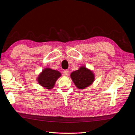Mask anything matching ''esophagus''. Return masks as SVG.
<instances>
[{
	"label": "esophagus",
	"mask_w": 135,
	"mask_h": 135,
	"mask_svg": "<svg viewBox=\"0 0 135 135\" xmlns=\"http://www.w3.org/2000/svg\"><path fill=\"white\" fill-rule=\"evenodd\" d=\"M63 74L64 76H67L68 75V74H69V72H68V70H64L63 71Z\"/></svg>",
	"instance_id": "1"
}]
</instances>
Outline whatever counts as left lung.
Wrapping results in <instances>:
<instances>
[{
    "label": "left lung",
    "instance_id": "1",
    "mask_svg": "<svg viewBox=\"0 0 135 135\" xmlns=\"http://www.w3.org/2000/svg\"><path fill=\"white\" fill-rule=\"evenodd\" d=\"M70 76L75 86L79 89H85L89 87L95 79L93 72L85 66H81L78 70L72 72Z\"/></svg>",
    "mask_w": 135,
    "mask_h": 135
}]
</instances>
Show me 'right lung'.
Segmentation results:
<instances>
[{
  "mask_svg": "<svg viewBox=\"0 0 135 135\" xmlns=\"http://www.w3.org/2000/svg\"><path fill=\"white\" fill-rule=\"evenodd\" d=\"M61 74L57 70H52L50 68H46L42 70L37 77L39 84L47 89H52L54 87L55 83Z\"/></svg>",
  "mask_w": 135,
  "mask_h": 135,
  "instance_id": "1",
  "label": "right lung"
}]
</instances>
